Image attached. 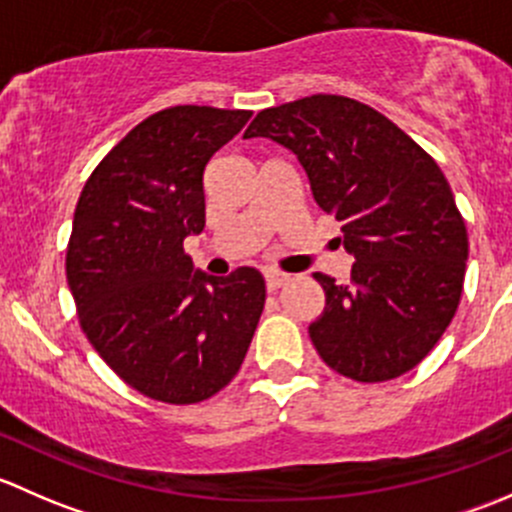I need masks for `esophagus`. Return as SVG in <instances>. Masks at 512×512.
Masks as SVG:
<instances>
[{"label": "esophagus", "mask_w": 512, "mask_h": 512, "mask_svg": "<svg viewBox=\"0 0 512 512\" xmlns=\"http://www.w3.org/2000/svg\"><path fill=\"white\" fill-rule=\"evenodd\" d=\"M289 280V277L285 275V272H277V270H270L265 272V282H267V289H280L285 282Z\"/></svg>", "instance_id": "esophagus-1"}]
</instances>
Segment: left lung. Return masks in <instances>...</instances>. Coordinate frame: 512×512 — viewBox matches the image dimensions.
Listing matches in <instances>:
<instances>
[{
    "mask_svg": "<svg viewBox=\"0 0 512 512\" xmlns=\"http://www.w3.org/2000/svg\"><path fill=\"white\" fill-rule=\"evenodd\" d=\"M255 136L297 156L356 260L349 285L314 272L327 302L309 339L324 364L366 384L414 369L456 314L468 260L466 223L436 160L347 96L265 108L245 131Z\"/></svg>",
    "mask_w": 512,
    "mask_h": 512,
    "instance_id": "left-lung-1",
    "label": "left lung"
}]
</instances>
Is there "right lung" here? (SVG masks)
<instances>
[{
  "label": "right lung",
  "instance_id": "add662e5",
  "mask_svg": "<svg viewBox=\"0 0 512 512\" xmlns=\"http://www.w3.org/2000/svg\"><path fill=\"white\" fill-rule=\"evenodd\" d=\"M250 111L173 106L138 123L81 190L66 280L101 359L143 396L198 404L240 371L262 307L255 267L227 277L183 252L205 227L208 160Z\"/></svg>",
  "mask_w": 512,
  "mask_h": 512
}]
</instances>
